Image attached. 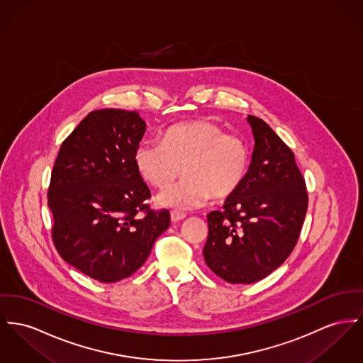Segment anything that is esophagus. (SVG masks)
Masks as SVG:
<instances>
[{"label": "esophagus", "instance_id": "1", "mask_svg": "<svg viewBox=\"0 0 363 363\" xmlns=\"http://www.w3.org/2000/svg\"><path fill=\"white\" fill-rule=\"evenodd\" d=\"M187 218V215L183 213V212H179V211H172V212H170V220H172L173 223H177V221H180V220H183V218Z\"/></svg>", "mask_w": 363, "mask_h": 363}]
</instances>
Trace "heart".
I'll use <instances>...</instances> for the list:
<instances>
[{
	"label": "heart",
	"mask_w": 363,
	"mask_h": 363,
	"mask_svg": "<svg viewBox=\"0 0 363 363\" xmlns=\"http://www.w3.org/2000/svg\"><path fill=\"white\" fill-rule=\"evenodd\" d=\"M249 162L246 142L209 120L174 123L162 132L160 145L143 142L135 151L136 169L154 189H168L183 172L186 177L158 196L160 205L176 211L199 208L211 196H231L241 187Z\"/></svg>",
	"instance_id": "1"
}]
</instances>
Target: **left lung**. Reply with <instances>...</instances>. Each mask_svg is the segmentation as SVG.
I'll use <instances>...</instances> for the list:
<instances>
[{
    "mask_svg": "<svg viewBox=\"0 0 363 363\" xmlns=\"http://www.w3.org/2000/svg\"><path fill=\"white\" fill-rule=\"evenodd\" d=\"M247 122L255 150L241 187L208 215L205 263L228 284H253L294 249L308 208L306 180L294 154L257 117Z\"/></svg>",
    "mask_w": 363,
    "mask_h": 363,
    "instance_id": "8db88e82",
    "label": "left lung"
}]
</instances>
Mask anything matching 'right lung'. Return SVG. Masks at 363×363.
<instances>
[{
  "instance_id": "add662e5",
  "label": "right lung",
  "mask_w": 363,
  "mask_h": 363,
  "mask_svg": "<svg viewBox=\"0 0 363 363\" xmlns=\"http://www.w3.org/2000/svg\"><path fill=\"white\" fill-rule=\"evenodd\" d=\"M145 132L136 111H92L62 143L52 169V241L65 262L99 282L135 274L169 227V211L145 202L151 194L135 165Z\"/></svg>"
}]
</instances>
